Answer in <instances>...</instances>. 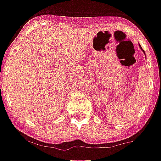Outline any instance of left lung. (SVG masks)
Listing matches in <instances>:
<instances>
[{"instance_id":"1","label":"left lung","mask_w":161,"mask_h":161,"mask_svg":"<svg viewBox=\"0 0 161 161\" xmlns=\"http://www.w3.org/2000/svg\"><path fill=\"white\" fill-rule=\"evenodd\" d=\"M143 52H144V51H143Z\"/></svg>"}]
</instances>
